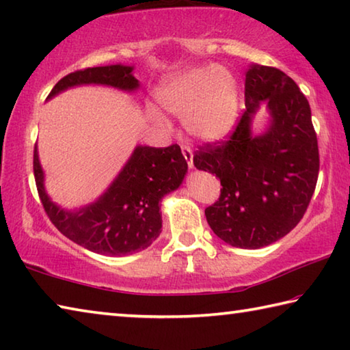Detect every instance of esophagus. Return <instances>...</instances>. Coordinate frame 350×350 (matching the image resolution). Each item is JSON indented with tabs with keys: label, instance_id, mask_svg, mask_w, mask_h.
<instances>
[{
	"label": "esophagus",
	"instance_id": "34e87169",
	"mask_svg": "<svg viewBox=\"0 0 350 350\" xmlns=\"http://www.w3.org/2000/svg\"><path fill=\"white\" fill-rule=\"evenodd\" d=\"M180 148H182V154H183V157H185L188 167L193 168L194 165H193V151H191V148L187 146V145H182Z\"/></svg>",
	"mask_w": 350,
	"mask_h": 350
}]
</instances>
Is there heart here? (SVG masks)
<instances>
[{"instance_id":"heart-1","label":"heart","mask_w":350,"mask_h":350,"mask_svg":"<svg viewBox=\"0 0 350 350\" xmlns=\"http://www.w3.org/2000/svg\"><path fill=\"white\" fill-rule=\"evenodd\" d=\"M163 109L183 117L187 131L204 142H219L239 117V86L225 68L198 66L165 79L156 90ZM157 120L161 116L154 114Z\"/></svg>"}]
</instances>
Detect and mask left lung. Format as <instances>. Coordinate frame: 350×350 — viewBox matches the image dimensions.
<instances>
[{
    "label": "left lung",
    "instance_id": "obj_1",
    "mask_svg": "<svg viewBox=\"0 0 350 350\" xmlns=\"http://www.w3.org/2000/svg\"><path fill=\"white\" fill-rule=\"evenodd\" d=\"M267 101V133L251 135V118ZM198 170L221 180V196L206 206V222L224 242L260 248L281 239L303 219L315 191L319 152L310 105L282 70L250 64L245 111L227 137L194 152Z\"/></svg>",
    "mask_w": 350,
    "mask_h": 350
}]
</instances>
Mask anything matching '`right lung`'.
I'll list each match as a JSON object with an SVG mask.
<instances>
[{
	"instance_id": "obj_1",
	"label": "right lung",
	"mask_w": 350,
	"mask_h": 350,
	"mask_svg": "<svg viewBox=\"0 0 350 350\" xmlns=\"http://www.w3.org/2000/svg\"><path fill=\"white\" fill-rule=\"evenodd\" d=\"M133 68L123 64L86 68L70 72L52 88L47 98L77 85H108L134 91L139 80ZM180 146H137L125 168L97 202L80 211H64L47 198L37 148L33 150V176L47 217L57 230L75 244L108 256L133 254L150 247L161 234V199L179 188L187 173Z\"/></svg>"
}]
</instances>
